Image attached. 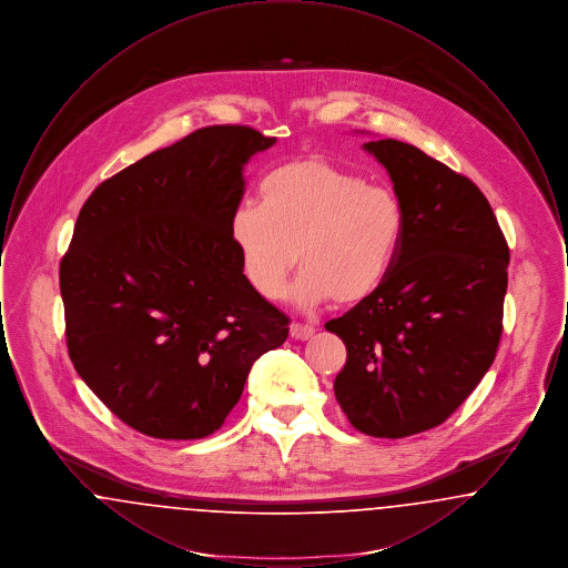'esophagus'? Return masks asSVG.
Instances as JSON below:
<instances>
[{
	"label": "esophagus",
	"instance_id": "obj_1",
	"mask_svg": "<svg viewBox=\"0 0 568 568\" xmlns=\"http://www.w3.org/2000/svg\"><path fill=\"white\" fill-rule=\"evenodd\" d=\"M290 334L296 341H308L315 334V327L313 325L292 324L290 325Z\"/></svg>",
	"mask_w": 568,
	"mask_h": 568
}]
</instances>
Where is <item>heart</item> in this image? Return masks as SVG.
<instances>
[{"mask_svg":"<svg viewBox=\"0 0 568 568\" xmlns=\"http://www.w3.org/2000/svg\"><path fill=\"white\" fill-rule=\"evenodd\" d=\"M403 232L405 211L394 191L324 158L274 168L260 183V204L244 202L230 216L251 287L266 300L283 296L296 262L302 271L292 297L304 308L332 297L347 306L373 296Z\"/></svg>","mask_w":568,"mask_h":568,"instance_id":"b5f03b06","label":"heart"}]
</instances>
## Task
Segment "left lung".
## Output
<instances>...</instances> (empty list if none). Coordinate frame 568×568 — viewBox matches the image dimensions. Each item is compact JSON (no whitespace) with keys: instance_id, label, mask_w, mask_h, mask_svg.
Returning <instances> with one entry per match:
<instances>
[{"instance_id":"left-lung-1","label":"left lung","mask_w":568,"mask_h":568,"mask_svg":"<svg viewBox=\"0 0 568 568\" xmlns=\"http://www.w3.org/2000/svg\"><path fill=\"white\" fill-rule=\"evenodd\" d=\"M364 151L387 170L405 232L377 292L325 324L347 347L334 396L359 433L403 438L443 424L489 371L509 246L466 176L400 140Z\"/></svg>"}]
</instances>
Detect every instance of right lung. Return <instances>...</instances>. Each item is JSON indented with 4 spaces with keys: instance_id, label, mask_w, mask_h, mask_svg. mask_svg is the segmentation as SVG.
<instances>
[{
    "instance_id": "add662e5",
    "label": "right lung",
    "mask_w": 568,
    "mask_h": 568,
    "mask_svg": "<svg viewBox=\"0 0 568 568\" xmlns=\"http://www.w3.org/2000/svg\"><path fill=\"white\" fill-rule=\"evenodd\" d=\"M276 138L213 125L121 170L89 195L61 260L70 359L130 428L215 433L290 320L244 276L230 216L244 165Z\"/></svg>"
}]
</instances>
